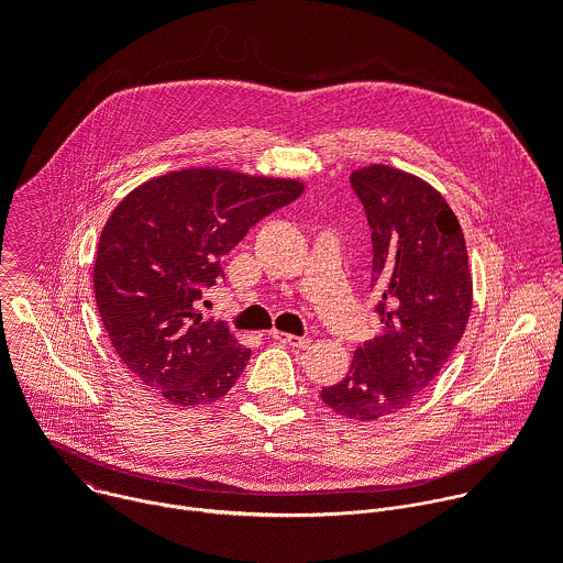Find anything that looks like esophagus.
I'll return each instance as SVG.
<instances>
[{
	"label": "esophagus",
	"instance_id": "1",
	"mask_svg": "<svg viewBox=\"0 0 563 563\" xmlns=\"http://www.w3.org/2000/svg\"><path fill=\"white\" fill-rule=\"evenodd\" d=\"M272 336H274L276 341L285 343V345L296 347V350H305V347H309V343H311V339H307V336H294V334H285V332H272Z\"/></svg>",
	"mask_w": 563,
	"mask_h": 563
}]
</instances>
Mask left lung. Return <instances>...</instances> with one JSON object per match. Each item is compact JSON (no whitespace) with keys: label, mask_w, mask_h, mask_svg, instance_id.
<instances>
[{"label":"left lung","mask_w":563,"mask_h":563,"mask_svg":"<svg viewBox=\"0 0 563 563\" xmlns=\"http://www.w3.org/2000/svg\"><path fill=\"white\" fill-rule=\"evenodd\" d=\"M350 185L372 229V294L380 334L354 352L347 376L320 398L354 421L412 406L463 339L472 278L461 224L417 176L374 165Z\"/></svg>","instance_id":"1"}]
</instances>
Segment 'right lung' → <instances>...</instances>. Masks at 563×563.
<instances>
[{
    "label": "right lung",
    "mask_w": 563,
    "mask_h": 563,
    "mask_svg": "<svg viewBox=\"0 0 563 563\" xmlns=\"http://www.w3.org/2000/svg\"><path fill=\"white\" fill-rule=\"evenodd\" d=\"M302 194L296 180L185 169L133 189L107 220L93 269L96 302L131 376L174 406L222 398L245 369L227 323L202 320L220 258L265 216Z\"/></svg>",
    "instance_id": "add662e5"
}]
</instances>
